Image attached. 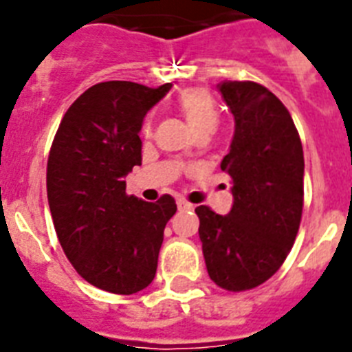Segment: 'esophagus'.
<instances>
[{
	"label": "esophagus",
	"mask_w": 352,
	"mask_h": 352,
	"mask_svg": "<svg viewBox=\"0 0 352 352\" xmlns=\"http://www.w3.org/2000/svg\"><path fill=\"white\" fill-rule=\"evenodd\" d=\"M177 206H179V210H194V205L192 203H188L184 199L177 201Z\"/></svg>",
	"instance_id": "esophagus-1"
}]
</instances>
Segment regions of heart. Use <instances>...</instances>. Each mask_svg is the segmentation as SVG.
<instances>
[{
    "instance_id": "1",
    "label": "heart",
    "mask_w": 352,
    "mask_h": 352,
    "mask_svg": "<svg viewBox=\"0 0 352 352\" xmlns=\"http://www.w3.org/2000/svg\"><path fill=\"white\" fill-rule=\"evenodd\" d=\"M179 111L195 134H212L219 123L218 104L205 88H190L179 98ZM144 133L151 134V120L144 123Z\"/></svg>"
}]
</instances>
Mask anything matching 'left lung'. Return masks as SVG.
I'll list each match as a JSON object with an SVG mask.
<instances>
[{"label": "left lung", "instance_id": "8db88e82", "mask_svg": "<svg viewBox=\"0 0 352 352\" xmlns=\"http://www.w3.org/2000/svg\"><path fill=\"white\" fill-rule=\"evenodd\" d=\"M234 116V136L221 170L232 179V208L208 206L199 218L206 272L219 288L245 292L284 264L302 216L305 157L299 133L283 101L253 80L218 85Z\"/></svg>", "mask_w": 352, "mask_h": 352}]
</instances>
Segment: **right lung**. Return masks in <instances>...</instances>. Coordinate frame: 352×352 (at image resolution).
<instances>
[{
  "instance_id": "1",
  "label": "right lung",
  "mask_w": 352,
  "mask_h": 352,
  "mask_svg": "<svg viewBox=\"0 0 352 352\" xmlns=\"http://www.w3.org/2000/svg\"><path fill=\"white\" fill-rule=\"evenodd\" d=\"M171 82L149 88L107 80L64 114L47 158V201L75 272L104 292L131 295L155 278L175 199L146 203L125 194L123 177L142 164L140 129Z\"/></svg>"
}]
</instances>
